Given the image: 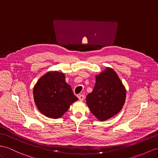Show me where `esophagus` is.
<instances>
[{"instance_id":"obj_1","label":"esophagus","mask_w":158,"mask_h":158,"mask_svg":"<svg viewBox=\"0 0 158 158\" xmlns=\"http://www.w3.org/2000/svg\"><path fill=\"white\" fill-rule=\"evenodd\" d=\"M84 94H80V95H78V99L80 100V101H84Z\"/></svg>"}]
</instances>
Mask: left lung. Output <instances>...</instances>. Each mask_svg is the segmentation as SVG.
Masks as SVG:
<instances>
[{"mask_svg":"<svg viewBox=\"0 0 158 158\" xmlns=\"http://www.w3.org/2000/svg\"><path fill=\"white\" fill-rule=\"evenodd\" d=\"M125 99V86L113 69L107 67L96 75L94 89L86 101L91 113L100 121H104L120 112Z\"/></svg>","mask_w":158,"mask_h":158,"instance_id":"8db88e82","label":"left lung"}]
</instances>
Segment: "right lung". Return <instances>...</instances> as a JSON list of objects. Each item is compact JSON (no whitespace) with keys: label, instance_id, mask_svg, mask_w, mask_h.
I'll use <instances>...</instances> for the list:
<instances>
[{"label":"right lung","instance_id":"1","mask_svg":"<svg viewBox=\"0 0 158 158\" xmlns=\"http://www.w3.org/2000/svg\"><path fill=\"white\" fill-rule=\"evenodd\" d=\"M65 74L57 71L45 73L33 87V99L37 108L45 116L58 118L67 112L78 98L66 82Z\"/></svg>","mask_w":158,"mask_h":158}]
</instances>
